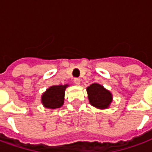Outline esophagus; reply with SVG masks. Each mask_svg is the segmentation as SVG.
Wrapping results in <instances>:
<instances>
[{
  "label": "esophagus",
  "mask_w": 152,
  "mask_h": 152,
  "mask_svg": "<svg viewBox=\"0 0 152 152\" xmlns=\"http://www.w3.org/2000/svg\"><path fill=\"white\" fill-rule=\"evenodd\" d=\"M74 83L76 84V85H80V78H74Z\"/></svg>",
  "instance_id": "esophagus-1"
}]
</instances>
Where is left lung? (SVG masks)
<instances>
[{
  "instance_id": "8db88e82",
  "label": "left lung",
  "mask_w": 152,
  "mask_h": 152,
  "mask_svg": "<svg viewBox=\"0 0 152 152\" xmlns=\"http://www.w3.org/2000/svg\"><path fill=\"white\" fill-rule=\"evenodd\" d=\"M88 98L91 105L98 109H106L112 102V94L99 84H92L87 88Z\"/></svg>"
}]
</instances>
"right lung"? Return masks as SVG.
Segmentation results:
<instances>
[{
	"label": "right lung",
	"instance_id": "right-lung-1",
	"mask_svg": "<svg viewBox=\"0 0 152 152\" xmlns=\"http://www.w3.org/2000/svg\"><path fill=\"white\" fill-rule=\"evenodd\" d=\"M67 85L53 86L48 88L42 96V103L46 108L58 109L64 103V94Z\"/></svg>",
	"mask_w": 152,
	"mask_h": 152
}]
</instances>
